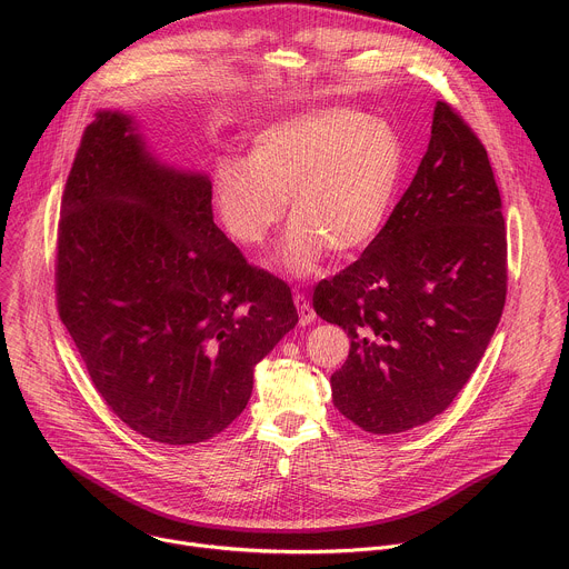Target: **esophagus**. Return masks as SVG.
<instances>
[{
	"label": "esophagus",
	"mask_w": 569,
	"mask_h": 569,
	"mask_svg": "<svg viewBox=\"0 0 569 569\" xmlns=\"http://www.w3.org/2000/svg\"><path fill=\"white\" fill-rule=\"evenodd\" d=\"M295 306L299 310V323L301 326H308L310 321H315V310H312L308 297L303 292H299V290L295 292Z\"/></svg>",
	"instance_id": "obj_1"
}]
</instances>
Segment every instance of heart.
Returning a JSON list of instances; mask_svg holds the SVG:
<instances>
[{
    "label": "heart",
    "instance_id": "1",
    "mask_svg": "<svg viewBox=\"0 0 569 569\" xmlns=\"http://www.w3.org/2000/svg\"><path fill=\"white\" fill-rule=\"evenodd\" d=\"M402 173V140L389 122L350 109H317L257 131L246 162L221 160L212 194L223 228L246 248L268 241L288 201L292 226L277 261L306 277L326 248L350 257L377 239Z\"/></svg>",
    "mask_w": 569,
    "mask_h": 569
}]
</instances>
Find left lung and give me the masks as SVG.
I'll use <instances>...</instances> for the list:
<instances>
[{
    "label": "left lung",
    "mask_w": 569,
    "mask_h": 569,
    "mask_svg": "<svg viewBox=\"0 0 569 569\" xmlns=\"http://www.w3.org/2000/svg\"><path fill=\"white\" fill-rule=\"evenodd\" d=\"M507 297V230L485 144L438 102L429 149L382 232L315 286V312L350 337L332 402L375 436L440 416L469 382Z\"/></svg>",
    "instance_id": "1"
}]
</instances>
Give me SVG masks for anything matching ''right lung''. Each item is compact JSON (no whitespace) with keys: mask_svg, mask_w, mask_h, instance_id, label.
Instances as JSON below:
<instances>
[{"mask_svg":"<svg viewBox=\"0 0 569 569\" xmlns=\"http://www.w3.org/2000/svg\"><path fill=\"white\" fill-rule=\"evenodd\" d=\"M56 301L104 405L176 447L243 413L254 366L299 321L290 288L217 228L208 176L153 160L116 111L84 127L64 184Z\"/></svg>","mask_w":569,"mask_h":569,"instance_id":"obj_1","label":"right lung"}]
</instances>
